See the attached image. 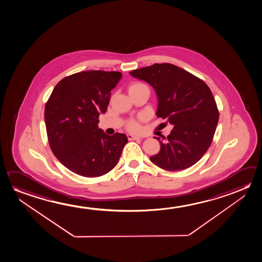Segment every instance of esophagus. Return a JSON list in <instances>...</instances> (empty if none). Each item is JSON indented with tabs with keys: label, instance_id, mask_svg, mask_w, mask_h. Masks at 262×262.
<instances>
[{
	"label": "esophagus",
	"instance_id": "1",
	"mask_svg": "<svg viewBox=\"0 0 262 262\" xmlns=\"http://www.w3.org/2000/svg\"><path fill=\"white\" fill-rule=\"evenodd\" d=\"M127 138H128V140H138V139H141L140 137H137V136H134V135H131V134H128L127 135Z\"/></svg>",
	"mask_w": 262,
	"mask_h": 262
}]
</instances>
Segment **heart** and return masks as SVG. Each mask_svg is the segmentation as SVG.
Listing matches in <instances>:
<instances>
[{"mask_svg": "<svg viewBox=\"0 0 262 262\" xmlns=\"http://www.w3.org/2000/svg\"><path fill=\"white\" fill-rule=\"evenodd\" d=\"M145 85L144 83L136 82V83H131V84L129 85L128 91H133V90H137V89L145 88ZM127 128H128L130 131L137 132V131H138V130L140 129V125H139L137 121L130 120L128 122V124H127Z\"/></svg>", "mask_w": 262, "mask_h": 262, "instance_id": "1", "label": "heart"}]
</instances>
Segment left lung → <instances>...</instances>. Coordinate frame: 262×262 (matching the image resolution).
Segmentation results:
<instances>
[{
    "label": "left lung",
    "mask_w": 262,
    "mask_h": 262,
    "mask_svg": "<svg viewBox=\"0 0 262 262\" xmlns=\"http://www.w3.org/2000/svg\"><path fill=\"white\" fill-rule=\"evenodd\" d=\"M130 75L154 88L158 101L156 115L173 125L167 138L157 137L160 151L150 160L168 171L193 166L208 151L219 122L211 90L189 72L166 62L131 71Z\"/></svg>",
    "instance_id": "1"
}]
</instances>
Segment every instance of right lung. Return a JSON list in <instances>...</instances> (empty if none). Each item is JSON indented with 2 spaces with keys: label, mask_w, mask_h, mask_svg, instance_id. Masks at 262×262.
Returning <instances> with one entry per match:
<instances>
[{
  "label": "right lung",
  "mask_w": 262,
  "mask_h": 262,
  "mask_svg": "<svg viewBox=\"0 0 262 262\" xmlns=\"http://www.w3.org/2000/svg\"><path fill=\"white\" fill-rule=\"evenodd\" d=\"M120 72L84 71L69 75L54 88L45 108L51 149L75 174L96 178L117 165L127 143L125 134L108 136L98 127L107 110Z\"/></svg>",
  "instance_id": "obj_1"
}]
</instances>
